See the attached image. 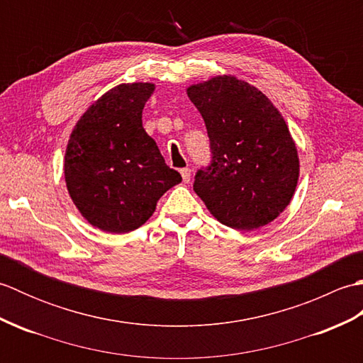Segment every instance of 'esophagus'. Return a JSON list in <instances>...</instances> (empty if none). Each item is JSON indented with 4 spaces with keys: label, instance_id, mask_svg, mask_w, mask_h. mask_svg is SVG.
I'll use <instances>...</instances> for the list:
<instances>
[{
    "label": "esophagus",
    "instance_id": "obj_1",
    "mask_svg": "<svg viewBox=\"0 0 363 363\" xmlns=\"http://www.w3.org/2000/svg\"><path fill=\"white\" fill-rule=\"evenodd\" d=\"M181 174L184 182H190V168H181Z\"/></svg>",
    "mask_w": 363,
    "mask_h": 363
}]
</instances>
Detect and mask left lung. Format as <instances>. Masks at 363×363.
<instances>
[{
  "label": "left lung",
  "instance_id": "obj_1",
  "mask_svg": "<svg viewBox=\"0 0 363 363\" xmlns=\"http://www.w3.org/2000/svg\"><path fill=\"white\" fill-rule=\"evenodd\" d=\"M187 95L211 142V162L195 174V194L229 228L268 225L289 206L299 174L282 115L260 90L234 76L196 84Z\"/></svg>",
  "mask_w": 363,
  "mask_h": 363
}]
</instances>
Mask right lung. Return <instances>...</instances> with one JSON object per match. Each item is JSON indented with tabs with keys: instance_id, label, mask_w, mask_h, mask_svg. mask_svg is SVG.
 <instances>
[{
	"instance_id": "1",
	"label": "right lung",
	"mask_w": 363,
	"mask_h": 363,
	"mask_svg": "<svg viewBox=\"0 0 363 363\" xmlns=\"http://www.w3.org/2000/svg\"><path fill=\"white\" fill-rule=\"evenodd\" d=\"M150 82L121 84L76 123L65 152L68 194L82 217L106 233H129L156 211L159 198L182 181L145 133Z\"/></svg>"
}]
</instances>
